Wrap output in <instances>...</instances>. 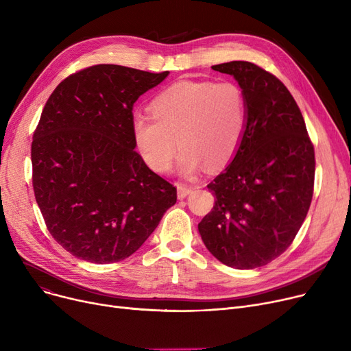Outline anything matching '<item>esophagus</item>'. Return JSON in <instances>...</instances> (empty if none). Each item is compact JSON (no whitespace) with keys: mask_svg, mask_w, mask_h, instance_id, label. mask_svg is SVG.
Here are the masks:
<instances>
[{"mask_svg":"<svg viewBox=\"0 0 351 351\" xmlns=\"http://www.w3.org/2000/svg\"><path fill=\"white\" fill-rule=\"evenodd\" d=\"M176 188H178V197H179V199L186 197V196L191 195L192 191H193V188L189 186V185H186V183H178Z\"/></svg>","mask_w":351,"mask_h":351,"instance_id":"esophagus-1","label":"esophagus"}]
</instances>
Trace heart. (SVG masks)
I'll use <instances>...</instances> for the list:
<instances>
[{
	"label": "heart",
	"instance_id": "1",
	"mask_svg": "<svg viewBox=\"0 0 351 351\" xmlns=\"http://www.w3.org/2000/svg\"><path fill=\"white\" fill-rule=\"evenodd\" d=\"M151 114L134 119L132 132L145 163L166 172L182 152L179 169L193 173L206 165L219 169L236 155L243 139L249 108L245 90L234 82L179 81L152 101Z\"/></svg>",
	"mask_w": 351,
	"mask_h": 351
}]
</instances>
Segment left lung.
I'll return each instance as SVG.
<instances>
[{
	"instance_id": "left-lung-1",
	"label": "left lung",
	"mask_w": 351,
	"mask_h": 351,
	"mask_svg": "<svg viewBox=\"0 0 351 351\" xmlns=\"http://www.w3.org/2000/svg\"><path fill=\"white\" fill-rule=\"evenodd\" d=\"M245 90L249 117L241 146L208 189L216 196L199 232L217 261L261 267L291 245L315 189V146L285 84L247 61L213 65Z\"/></svg>"
}]
</instances>
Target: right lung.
I'll use <instances>...</instances> for the list:
<instances>
[{
    "label": "right lung",
    "mask_w": 351,
    "mask_h": 351,
    "mask_svg": "<svg viewBox=\"0 0 351 351\" xmlns=\"http://www.w3.org/2000/svg\"><path fill=\"white\" fill-rule=\"evenodd\" d=\"M168 73L92 65L66 77L43 109L34 195L55 242L78 259H126L176 204V188L147 168L132 132L134 104Z\"/></svg>",
    "instance_id": "add662e5"
}]
</instances>
